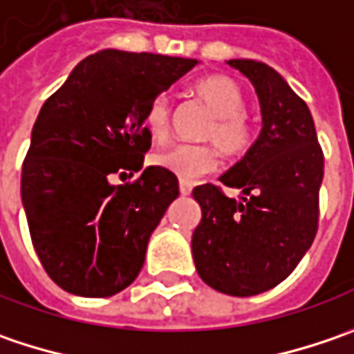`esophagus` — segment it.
Masks as SVG:
<instances>
[{"mask_svg":"<svg viewBox=\"0 0 354 354\" xmlns=\"http://www.w3.org/2000/svg\"><path fill=\"white\" fill-rule=\"evenodd\" d=\"M190 192H192V182L180 180V194H182V196H188Z\"/></svg>","mask_w":354,"mask_h":354,"instance_id":"1","label":"esophagus"}]
</instances>
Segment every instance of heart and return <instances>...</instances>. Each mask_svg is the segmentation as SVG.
<instances>
[{
	"instance_id": "heart-1",
	"label": "heart",
	"mask_w": 354,
	"mask_h": 354,
	"mask_svg": "<svg viewBox=\"0 0 354 354\" xmlns=\"http://www.w3.org/2000/svg\"><path fill=\"white\" fill-rule=\"evenodd\" d=\"M196 95L214 113L204 138L214 142L225 156H243L254 145V124L245 115V97L238 83L230 77L214 75L200 81ZM170 124V102L166 97H156L145 111V129L162 140ZM154 166L168 170L182 180H194L216 170L218 156L209 147L202 145H172L152 156Z\"/></svg>"
}]
</instances>
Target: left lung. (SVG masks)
Returning <instances> with one entry per match:
<instances>
[{
    "instance_id": "8db88e82",
    "label": "left lung",
    "mask_w": 354,
    "mask_h": 354,
    "mask_svg": "<svg viewBox=\"0 0 354 354\" xmlns=\"http://www.w3.org/2000/svg\"><path fill=\"white\" fill-rule=\"evenodd\" d=\"M254 85L261 132L220 182L241 190L239 200L214 186L192 190L202 220L192 234V257L212 289L252 297L279 285L297 268L317 234L323 150L305 100L283 77L254 59H230Z\"/></svg>"
}]
</instances>
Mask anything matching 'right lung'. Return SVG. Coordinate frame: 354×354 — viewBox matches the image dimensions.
<instances>
[{
	"mask_svg": "<svg viewBox=\"0 0 354 354\" xmlns=\"http://www.w3.org/2000/svg\"><path fill=\"white\" fill-rule=\"evenodd\" d=\"M196 59L104 49L88 55L39 111L21 172L33 248L49 277L81 297H111L136 279L148 239L178 198V178L148 166L145 111Z\"/></svg>",
	"mask_w": 354,
	"mask_h": 354,
	"instance_id": "add662e5",
	"label": "right lung"
}]
</instances>
